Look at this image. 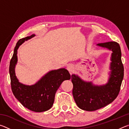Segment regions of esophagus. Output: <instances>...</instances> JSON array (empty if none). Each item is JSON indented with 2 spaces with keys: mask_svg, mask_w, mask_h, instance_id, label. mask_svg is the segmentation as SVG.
I'll return each instance as SVG.
<instances>
[{
  "mask_svg": "<svg viewBox=\"0 0 129 129\" xmlns=\"http://www.w3.org/2000/svg\"><path fill=\"white\" fill-rule=\"evenodd\" d=\"M67 69L68 70V71L70 73H72L73 72V69H74V67H73V65H72V64H69L68 65L67 67Z\"/></svg>",
  "mask_w": 129,
  "mask_h": 129,
  "instance_id": "esophagus-1",
  "label": "esophagus"
}]
</instances>
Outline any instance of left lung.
I'll use <instances>...</instances> for the list:
<instances>
[{
	"label": "left lung",
	"mask_w": 129,
	"mask_h": 129,
	"mask_svg": "<svg viewBox=\"0 0 129 129\" xmlns=\"http://www.w3.org/2000/svg\"><path fill=\"white\" fill-rule=\"evenodd\" d=\"M97 45L112 50L110 77L105 85L94 86L91 82L82 81L77 76H72L73 85L72 94L77 105L84 110H97L108 105L116 99L123 78L124 68L121 60V51L115 41L99 43Z\"/></svg>",
	"instance_id": "8db88e82"
}]
</instances>
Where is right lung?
Here are the masks:
<instances>
[{"label":"right lung","mask_w":129,"mask_h":129,"mask_svg":"<svg viewBox=\"0 0 129 129\" xmlns=\"http://www.w3.org/2000/svg\"><path fill=\"white\" fill-rule=\"evenodd\" d=\"M34 36L32 35L20 39L15 47L9 68L11 86L14 96L23 106L33 112H43L52 108L57 90L62 81L71 77L67 69L61 68L49 72L34 85H25L19 82L15 73L17 50L23 43Z\"/></svg>","instance_id":"right-lung-1"}]
</instances>
